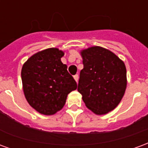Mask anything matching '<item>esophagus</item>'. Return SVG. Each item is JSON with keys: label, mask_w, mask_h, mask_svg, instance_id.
Listing matches in <instances>:
<instances>
[{"label": "esophagus", "mask_w": 148, "mask_h": 148, "mask_svg": "<svg viewBox=\"0 0 148 148\" xmlns=\"http://www.w3.org/2000/svg\"><path fill=\"white\" fill-rule=\"evenodd\" d=\"M74 80L76 81L77 82V81H78V74H75L74 76Z\"/></svg>", "instance_id": "1"}]
</instances>
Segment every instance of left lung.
Returning a JSON list of instances; mask_svg holds the SVG:
<instances>
[{"mask_svg":"<svg viewBox=\"0 0 148 148\" xmlns=\"http://www.w3.org/2000/svg\"><path fill=\"white\" fill-rule=\"evenodd\" d=\"M83 69L77 91L88 109L97 115L106 114L121 102L127 86L124 62L112 52L92 47L81 52Z\"/></svg>","mask_w":148,"mask_h":148,"instance_id":"1","label":"left lung"}]
</instances>
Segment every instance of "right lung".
Segmentation results:
<instances>
[{
  "label": "right lung",
  "instance_id": "obj_1",
  "mask_svg": "<svg viewBox=\"0 0 148 148\" xmlns=\"http://www.w3.org/2000/svg\"><path fill=\"white\" fill-rule=\"evenodd\" d=\"M64 53L58 48L39 51L27 59L22 67L24 95L33 109L44 115H53L62 109L68 93L77 83L61 62Z\"/></svg>",
  "mask_w": 148,
  "mask_h": 148
}]
</instances>
